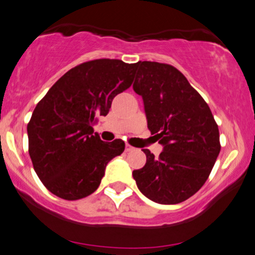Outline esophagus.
Here are the masks:
<instances>
[{"instance_id": "obj_1", "label": "esophagus", "mask_w": 255, "mask_h": 255, "mask_svg": "<svg viewBox=\"0 0 255 255\" xmlns=\"http://www.w3.org/2000/svg\"><path fill=\"white\" fill-rule=\"evenodd\" d=\"M135 150V148L133 146H130V144H126V151H133Z\"/></svg>"}]
</instances>
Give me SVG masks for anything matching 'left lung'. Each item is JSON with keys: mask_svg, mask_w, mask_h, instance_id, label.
Instances as JSON below:
<instances>
[{"mask_svg": "<svg viewBox=\"0 0 255 255\" xmlns=\"http://www.w3.org/2000/svg\"><path fill=\"white\" fill-rule=\"evenodd\" d=\"M134 92L142 96L148 129L163 144L159 157L133 172L143 195L162 205L185 201L204 186L220 153V135L208 105L185 75L167 63L138 61Z\"/></svg>", "mask_w": 255, "mask_h": 255, "instance_id": "1", "label": "left lung"}]
</instances>
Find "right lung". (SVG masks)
<instances>
[{
  "label": "right lung",
  "mask_w": 255,
  "mask_h": 255,
  "mask_svg": "<svg viewBox=\"0 0 255 255\" xmlns=\"http://www.w3.org/2000/svg\"><path fill=\"white\" fill-rule=\"evenodd\" d=\"M135 67L115 59L83 62L60 77L35 107L27 126L29 155L53 194L64 200L90 195L107 163L125 150L124 141L105 142L93 126L131 86Z\"/></svg>",
  "instance_id": "1"
}]
</instances>
